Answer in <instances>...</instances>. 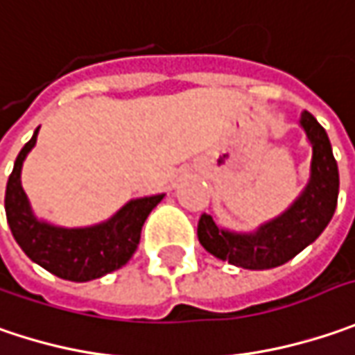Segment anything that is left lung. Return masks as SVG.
<instances>
[{
	"label": "left lung",
	"instance_id": "1",
	"mask_svg": "<svg viewBox=\"0 0 355 355\" xmlns=\"http://www.w3.org/2000/svg\"><path fill=\"white\" fill-rule=\"evenodd\" d=\"M300 125L312 143L310 182L282 216L260 226L252 234H234L218 228L210 214L198 220V240L210 254L246 270L282 266L322 234L338 205V164L324 127L308 111Z\"/></svg>",
	"mask_w": 355,
	"mask_h": 355
}]
</instances>
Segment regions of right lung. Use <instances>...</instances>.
I'll use <instances>...</instances> for the list:
<instances>
[{"mask_svg": "<svg viewBox=\"0 0 355 355\" xmlns=\"http://www.w3.org/2000/svg\"><path fill=\"white\" fill-rule=\"evenodd\" d=\"M37 132L39 129L19 150L6 189V214L13 239L33 262L71 282H89L125 266L139 246L147 216L164 194L131 200L113 218L91 228H57L39 223L21 187V166Z\"/></svg>", "mask_w": 355, "mask_h": 355, "instance_id": "1", "label": "right lung"}]
</instances>
